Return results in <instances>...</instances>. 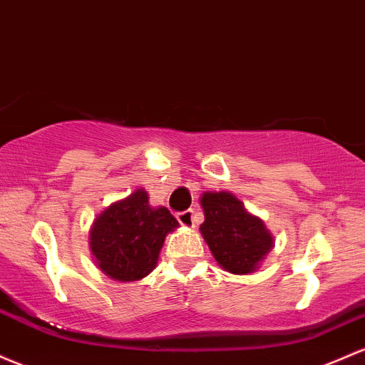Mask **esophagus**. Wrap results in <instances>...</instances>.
Wrapping results in <instances>:
<instances>
[{
	"label": "esophagus",
	"instance_id": "1",
	"mask_svg": "<svg viewBox=\"0 0 365 365\" xmlns=\"http://www.w3.org/2000/svg\"><path fill=\"white\" fill-rule=\"evenodd\" d=\"M176 220L180 222V225L183 227H194V211L192 210H187V211H182V213H176Z\"/></svg>",
	"mask_w": 365,
	"mask_h": 365
}]
</instances>
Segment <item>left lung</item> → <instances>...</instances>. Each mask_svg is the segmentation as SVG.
<instances>
[{"label": "left lung", "mask_w": 365, "mask_h": 365, "mask_svg": "<svg viewBox=\"0 0 365 365\" xmlns=\"http://www.w3.org/2000/svg\"><path fill=\"white\" fill-rule=\"evenodd\" d=\"M201 234L215 259L230 274H251L274 246L263 222L228 192H206Z\"/></svg>", "instance_id": "1"}]
</instances>
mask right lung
Returning <instances> with one entry per match:
<instances>
[{
	"instance_id": "right-lung-1",
	"label": "right lung",
	"mask_w": 365,
	"mask_h": 365,
	"mask_svg": "<svg viewBox=\"0 0 365 365\" xmlns=\"http://www.w3.org/2000/svg\"><path fill=\"white\" fill-rule=\"evenodd\" d=\"M178 222L166 207H150L145 190H135L95 220L91 253L110 279L131 282L154 270L168 232Z\"/></svg>"
}]
</instances>
